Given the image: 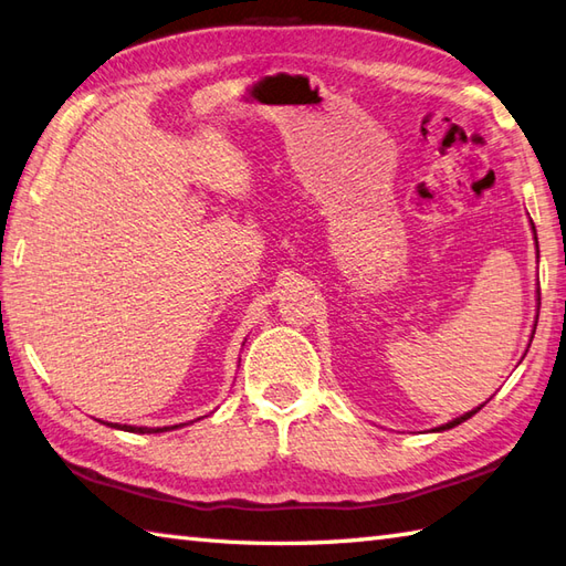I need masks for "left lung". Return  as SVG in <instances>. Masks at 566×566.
<instances>
[{"mask_svg": "<svg viewBox=\"0 0 566 566\" xmlns=\"http://www.w3.org/2000/svg\"><path fill=\"white\" fill-rule=\"evenodd\" d=\"M533 233H535V226H533ZM535 243H537V235H535ZM537 255H539V250H537ZM537 294H539V290H537ZM537 302H539V298H537ZM535 326H537V323H535ZM533 335H535V331H533ZM486 403V401H484ZM482 403V406H484ZM482 406H476V408H472V411H467V413H462L460 418H454V420H450V423H444V426H440V428H432V432H442V430H450V428H454V426H460V423H464V420L467 418H472L476 411H479V408H482Z\"/></svg>", "mask_w": 566, "mask_h": 566, "instance_id": "left-lung-1", "label": "left lung"}]
</instances>
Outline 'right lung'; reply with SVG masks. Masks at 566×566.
Wrapping results in <instances>:
<instances>
[{
    "label": "right lung",
    "instance_id": "1",
    "mask_svg": "<svg viewBox=\"0 0 566 566\" xmlns=\"http://www.w3.org/2000/svg\"><path fill=\"white\" fill-rule=\"evenodd\" d=\"M106 426H112V423H106ZM185 426V423H182ZM112 428H118V430H126V432H167V430H172V428H179V426H165V428H138V426H118V423H114Z\"/></svg>",
    "mask_w": 566,
    "mask_h": 566
}]
</instances>
